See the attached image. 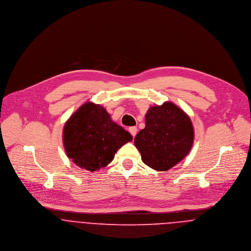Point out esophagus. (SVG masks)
Wrapping results in <instances>:
<instances>
[{
  "label": "esophagus",
  "mask_w": 251,
  "mask_h": 251,
  "mask_svg": "<svg viewBox=\"0 0 251 251\" xmlns=\"http://www.w3.org/2000/svg\"><path fill=\"white\" fill-rule=\"evenodd\" d=\"M128 131L130 132V134H131L132 137L134 138L135 135H136V133H137V127H136V126H131V127L128 128Z\"/></svg>",
  "instance_id": "esophagus-1"
}]
</instances>
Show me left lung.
Listing matches in <instances>:
<instances>
[{
	"label": "left lung",
	"instance_id": "1",
	"mask_svg": "<svg viewBox=\"0 0 251 251\" xmlns=\"http://www.w3.org/2000/svg\"><path fill=\"white\" fill-rule=\"evenodd\" d=\"M146 126L135 139L142 161L156 171H167L181 161L191 150L194 129L190 118L176 104L164 102L150 107Z\"/></svg>",
	"mask_w": 251,
	"mask_h": 251
}]
</instances>
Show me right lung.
I'll return each instance as SVG.
<instances>
[{"instance_id":"1","label":"right lung","mask_w":251,"mask_h":251,"mask_svg":"<svg viewBox=\"0 0 251 251\" xmlns=\"http://www.w3.org/2000/svg\"><path fill=\"white\" fill-rule=\"evenodd\" d=\"M131 140L130 133L111 120L105 108L93 102L78 108L63 132L67 155L77 166L91 172L107 166L117 151Z\"/></svg>"}]
</instances>
